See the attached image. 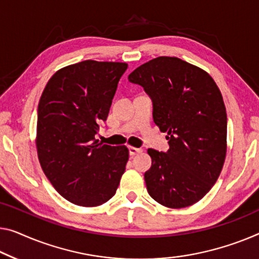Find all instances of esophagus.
<instances>
[{
	"instance_id": "obj_1",
	"label": "esophagus",
	"mask_w": 259,
	"mask_h": 259,
	"mask_svg": "<svg viewBox=\"0 0 259 259\" xmlns=\"http://www.w3.org/2000/svg\"><path fill=\"white\" fill-rule=\"evenodd\" d=\"M142 152H143V150H142V149L134 148V146H130V148H129V154H130L131 157L136 156V154H138V153H142Z\"/></svg>"
}]
</instances>
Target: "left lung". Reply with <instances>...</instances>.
Listing matches in <instances>:
<instances>
[{"label": "left lung", "mask_w": 259, "mask_h": 259, "mask_svg": "<svg viewBox=\"0 0 259 259\" xmlns=\"http://www.w3.org/2000/svg\"><path fill=\"white\" fill-rule=\"evenodd\" d=\"M128 79L144 88L154 123L168 135L166 152L148 150V193L169 208L198 202L214 186L226 158L227 113L219 87L203 69L176 57L150 60Z\"/></svg>", "instance_id": "8db88e82"}]
</instances>
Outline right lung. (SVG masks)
<instances>
[{
    "label": "right lung",
    "instance_id": "obj_1",
    "mask_svg": "<svg viewBox=\"0 0 259 259\" xmlns=\"http://www.w3.org/2000/svg\"><path fill=\"white\" fill-rule=\"evenodd\" d=\"M125 63L84 60L56 72L38 105L37 152L50 183L69 202L95 207L116 193L129 159L125 146L95 140Z\"/></svg>",
    "mask_w": 259,
    "mask_h": 259
}]
</instances>
